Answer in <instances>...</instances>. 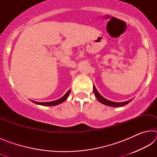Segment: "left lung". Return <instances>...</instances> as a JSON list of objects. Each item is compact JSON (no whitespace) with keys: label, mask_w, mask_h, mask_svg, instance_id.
I'll use <instances>...</instances> for the list:
<instances>
[{"label":"left lung","mask_w":157,"mask_h":157,"mask_svg":"<svg viewBox=\"0 0 157 157\" xmlns=\"http://www.w3.org/2000/svg\"><path fill=\"white\" fill-rule=\"evenodd\" d=\"M94 94L95 95V97H96L97 100L99 101L100 102H101L102 104L105 105L109 106V107H123V106L128 104L129 102H131V101L133 100V99H131V100H127V101H125V102H113V101H110L107 99H106V98H105L104 97H102V95H101L99 93H98L96 88H95V86H94Z\"/></svg>","instance_id":"obj_1"}]
</instances>
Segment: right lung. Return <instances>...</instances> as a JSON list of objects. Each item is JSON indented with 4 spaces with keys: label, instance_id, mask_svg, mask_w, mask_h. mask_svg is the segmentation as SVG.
Returning <instances> with one entry per match:
<instances>
[{
    "label": "right lung",
    "instance_id": "add662e5",
    "mask_svg": "<svg viewBox=\"0 0 157 157\" xmlns=\"http://www.w3.org/2000/svg\"><path fill=\"white\" fill-rule=\"evenodd\" d=\"M70 92H71V89H69L68 91L66 92V94L63 95V97H62L59 99H58L57 100H55V101H52V102H35V101H33V100H31L32 102L35 103L36 105H42V106H55V105H59L61 103H62L63 102H64V101L67 99V98L68 97V95L70 94Z\"/></svg>",
    "mask_w": 157,
    "mask_h": 157
}]
</instances>
